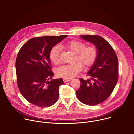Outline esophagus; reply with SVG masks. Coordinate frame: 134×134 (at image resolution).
<instances>
[{"label": "esophagus", "mask_w": 134, "mask_h": 134, "mask_svg": "<svg viewBox=\"0 0 134 134\" xmlns=\"http://www.w3.org/2000/svg\"><path fill=\"white\" fill-rule=\"evenodd\" d=\"M63 81H64V82L65 83H66V82H68L71 81V79H66L64 78V79H63Z\"/></svg>", "instance_id": "1"}]
</instances>
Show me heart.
I'll return each mask as SVG.
<instances>
[{"mask_svg":"<svg viewBox=\"0 0 134 134\" xmlns=\"http://www.w3.org/2000/svg\"><path fill=\"white\" fill-rule=\"evenodd\" d=\"M66 46L74 53H76V60H79L85 67L91 66L96 60L98 50L94 46L85 47V44L80 41L72 40L67 42ZM61 48L55 46L50 50L49 57L51 61L54 64L60 63V53ZM82 65L77 63L72 65H66L57 70V75L59 77L66 79L73 78L81 71Z\"/></svg>","mask_w":134,"mask_h":134,"instance_id":"obj_1","label":"heart"}]
</instances>
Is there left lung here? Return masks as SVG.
Returning <instances> with one entry per match:
<instances>
[{"mask_svg": "<svg viewBox=\"0 0 134 134\" xmlns=\"http://www.w3.org/2000/svg\"><path fill=\"white\" fill-rule=\"evenodd\" d=\"M84 40L97 48L96 60L87 73L90 80L80 79L81 86L76 96L84 104H99L107 100L115 87L118 79V60L113 49L104 39L99 35H81Z\"/></svg>", "mask_w": 134, "mask_h": 134, "instance_id": "8db88e82", "label": "left lung"}]
</instances>
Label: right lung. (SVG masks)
Returning a JSON list of instances; mask_svg holds the SVG:
<instances>
[{
    "mask_svg": "<svg viewBox=\"0 0 134 134\" xmlns=\"http://www.w3.org/2000/svg\"><path fill=\"white\" fill-rule=\"evenodd\" d=\"M67 35L46 36L32 38L19 51L16 60L18 87L23 97L39 107H49L59 98V87L64 82L62 78L51 80L49 54L51 49Z\"/></svg>",
    "mask_w": 134,
    "mask_h": 134,
    "instance_id": "obj_1",
    "label": "right lung"
}]
</instances>
